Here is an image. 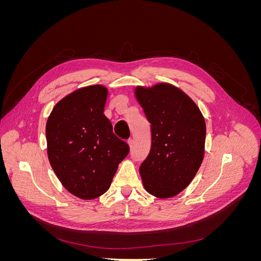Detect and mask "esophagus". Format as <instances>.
I'll return each mask as SVG.
<instances>
[{
  "label": "esophagus",
  "mask_w": 261,
  "mask_h": 261,
  "mask_svg": "<svg viewBox=\"0 0 261 261\" xmlns=\"http://www.w3.org/2000/svg\"><path fill=\"white\" fill-rule=\"evenodd\" d=\"M127 144H128V146H129V148L132 149L133 148V146H134V140L130 138V139H128V141H127Z\"/></svg>",
  "instance_id": "obj_1"
}]
</instances>
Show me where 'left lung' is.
<instances>
[{
  "label": "left lung",
  "mask_w": 261,
  "mask_h": 261,
  "mask_svg": "<svg viewBox=\"0 0 261 261\" xmlns=\"http://www.w3.org/2000/svg\"><path fill=\"white\" fill-rule=\"evenodd\" d=\"M136 98L151 125V147L139 172L146 191L171 198L191 184L203 160L206 123L199 108L177 87H136Z\"/></svg>",
  "instance_id": "obj_1"
}]
</instances>
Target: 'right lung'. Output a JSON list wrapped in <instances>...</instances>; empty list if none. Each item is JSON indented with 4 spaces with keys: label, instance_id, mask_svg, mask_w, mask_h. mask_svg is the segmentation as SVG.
Segmentation results:
<instances>
[{
    "label": "right lung",
    "instance_id": "add662e5",
    "mask_svg": "<svg viewBox=\"0 0 261 261\" xmlns=\"http://www.w3.org/2000/svg\"><path fill=\"white\" fill-rule=\"evenodd\" d=\"M108 89L84 87L59 101L45 126L48 158L67 191L82 199L103 195L129 147L105 115Z\"/></svg>",
    "mask_w": 261,
    "mask_h": 261
}]
</instances>
